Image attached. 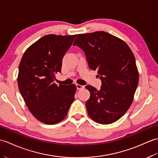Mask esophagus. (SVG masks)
<instances>
[{"mask_svg": "<svg viewBox=\"0 0 158 158\" xmlns=\"http://www.w3.org/2000/svg\"><path fill=\"white\" fill-rule=\"evenodd\" d=\"M76 87L77 89H83V88H84V86H83L81 85H79V84H76Z\"/></svg>", "mask_w": 158, "mask_h": 158, "instance_id": "1", "label": "esophagus"}]
</instances>
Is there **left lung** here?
I'll return each instance as SVG.
<instances>
[{
  "label": "left lung",
  "instance_id": "obj_1",
  "mask_svg": "<svg viewBox=\"0 0 158 158\" xmlns=\"http://www.w3.org/2000/svg\"><path fill=\"white\" fill-rule=\"evenodd\" d=\"M85 54L89 69L97 71L100 89L88 85L85 106L95 122L111 124L120 118L133 101L139 83L134 54L123 40L105 31L79 34L73 43Z\"/></svg>",
  "mask_w": 158,
  "mask_h": 158
}]
</instances>
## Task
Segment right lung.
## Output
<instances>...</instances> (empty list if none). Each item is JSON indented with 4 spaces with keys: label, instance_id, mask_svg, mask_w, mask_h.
I'll list each match as a JSON object with an SVG mask.
<instances>
[{
    "label": "right lung",
    "instance_id": "right-lung-1",
    "mask_svg": "<svg viewBox=\"0 0 158 158\" xmlns=\"http://www.w3.org/2000/svg\"><path fill=\"white\" fill-rule=\"evenodd\" d=\"M77 35H44L25 50L19 66L17 82L29 110L46 124L60 123L75 100L77 87L57 85L55 75L61 72L65 53Z\"/></svg>",
    "mask_w": 158,
    "mask_h": 158
}]
</instances>
